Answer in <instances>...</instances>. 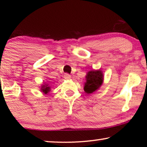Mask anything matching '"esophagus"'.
I'll use <instances>...</instances> for the list:
<instances>
[{"label": "esophagus", "instance_id": "1", "mask_svg": "<svg viewBox=\"0 0 147 147\" xmlns=\"http://www.w3.org/2000/svg\"><path fill=\"white\" fill-rule=\"evenodd\" d=\"M64 78H65V80H70L71 79V76L68 74H65V75H64Z\"/></svg>", "mask_w": 147, "mask_h": 147}]
</instances>
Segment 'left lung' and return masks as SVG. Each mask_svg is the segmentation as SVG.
<instances>
[{"mask_svg":"<svg viewBox=\"0 0 147 147\" xmlns=\"http://www.w3.org/2000/svg\"><path fill=\"white\" fill-rule=\"evenodd\" d=\"M86 80L84 90L86 93L90 94L99 89L103 83L104 76L100 69L92 70L86 74Z\"/></svg>","mask_w":147,"mask_h":147,"instance_id":"8db88e82","label":"left lung"}]
</instances>
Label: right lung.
I'll use <instances>...</instances> for the list:
<instances>
[{
  "mask_svg": "<svg viewBox=\"0 0 147 147\" xmlns=\"http://www.w3.org/2000/svg\"><path fill=\"white\" fill-rule=\"evenodd\" d=\"M41 91L43 92L45 94H47V93H49V92L51 91V88H50L48 84H44L43 85L41 86Z\"/></svg>",
  "mask_w": 147,
  "mask_h": 147,
  "instance_id": "obj_1",
  "label": "right lung"
}]
</instances>
